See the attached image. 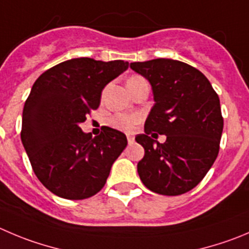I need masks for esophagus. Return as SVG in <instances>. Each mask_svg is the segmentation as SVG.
<instances>
[{"mask_svg": "<svg viewBox=\"0 0 249 249\" xmlns=\"http://www.w3.org/2000/svg\"><path fill=\"white\" fill-rule=\"evenodd\" d=\"M127 141H128L129 144H132L134 141V137L132 136V134H127Z\"/></svg>", "mask_w": 249, "mask_h": 249, "instance_id": "obj_1", "label": "esophagus"}]
</instances>
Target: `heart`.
Wrapping results in <instances>:
<instances>
[{
  "mask_svg": "<svg viewBox=\"0 0 249 249\" xmlns=\"http://www.w3.org/2000/svg\"><path fill=\"white\" fill-rule=\"evenodd\" d=\"M142 79L141 77H132L129 80ZM138 121V116L136 115H117L111 120V123L118 129H123V131H131L133 126Z\"/></svg>",
  "mask_w": 249,
  "mask_h": 249,
  "instance_id": "b5f03b06",
  "label": "heart"
}]
</instances>
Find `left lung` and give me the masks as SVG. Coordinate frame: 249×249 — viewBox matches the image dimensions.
<instances>
[{"mask_svg":"<svg viewBox=\"0 0 249 249\" xmlns=\"http://www.w3.org/2000/svg\"><path fill=\"white\" fill-rule=\"evenodd\" d=\"M150 83L154 105L136 137L144 148L137 165L144 186L162 196H179L197 186L219 153L224 120L220 100L197 68L170 58L131 63ZM165 134L167 141L153 139Z\"/></svg>","mask_w":249,"mask_h":249,"instance_id":"obj_1","label":"left lung"}]
</instances>
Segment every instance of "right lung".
<instances>
[{
    "label": "right lung",
    "instance_id": "right-lung-1",
    "mask_svg": "<svg viewBox=\"0 0 249 249\" xmlns=\"http://www.w3.org/2000/svg\"><path fill=\"white\" fill-rule=\"evenodd\" d=\"M128 65L72 58L35 80L23 108L20 138L39 181L58 197L78 200L98 193L126 148L122 132L105 127L93 138L79 124L99 107L104 88Z\"/></svg>",
    "mask_w": 249,
    "mask_h": 249
}]
</instances>
